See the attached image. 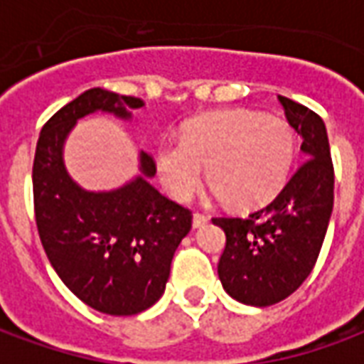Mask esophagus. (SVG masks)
I'll return each mask as SVG.
<instances>
[{
	"mask_svg": "<svg viewBox=\"0 0 364 364\" xmlns=\"http://www.w3.org/2000/svg\"><path fill=\"white\" fill-rule=\"evenodd\" d=\"M206 222H208V218H206L205 214H193V228L198 230V228H203L205 226Z\"/></svg>",
	"mask_w": 364,
	"mask_h": 364,
	"instance_id": "34e87169",
	"label": "esophagus"
}]
</instances>
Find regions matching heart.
<instances>
[{
  "mask_svg": "<svg viewBox=\"0 0 364 364\" xmlns=\"http://www.w3.org/2000/svg\"><path fill=\"white\" fill-rule=\"evenodd\" d=\"M296 150L287 120L252 111H218L189 120L179 142L156 151L159 179L177 200H189L206 179L234 208H255L282 189Z\"/></svg>",
  "mask_w": 364,
  "mask_h": 364,
  "instance_id": "heart-1",
  "label": "heart"
}]
</instances>
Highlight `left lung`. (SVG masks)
Returning <instances> with one entry per match:
<instances>
[{"label":"left lung","mask_w":364,"mask_h":364,"mask_svg":"<svg viewBox=\"0 0 364 364\" xmlns=\"http://www.w3.org/2000/svg\"><path fill=\"white\" fill-rule=\"evenodd\" d=\"M289 124L302 138V166L282 191L247 218H213L226 234L218 277L230 296L271 306L290 296L316 265L333 210V166L323 120L279 97Z\"/></svg>","instance_id":"8db88e82"}]
</instances>
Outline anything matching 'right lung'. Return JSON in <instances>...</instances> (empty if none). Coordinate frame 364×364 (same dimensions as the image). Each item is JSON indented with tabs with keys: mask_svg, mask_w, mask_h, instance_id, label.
Segmentation results:
<instances>
[{
	"mask_svg": "<svg viewBox=\"0 0 364 364\" xmlns=\"http://www.w3.org/2000/svg\"><path fill=\"white\" fill-rule=\"evenodd\" d=\"M144 101L93 87L62 107L41 130L33 166L38 236L62 282L109 316H132L158 302L171 259L191 230V213L150 179L154 159L140 151L138 173L111 191H87L68 173L64 146L93 112L132 120Z\"/></svg>",
	"mask_w": 364,
	"mask_h": 364,
	"instance_id": "right-lung-1",
	"label": "right lung"
}]
</instances>
